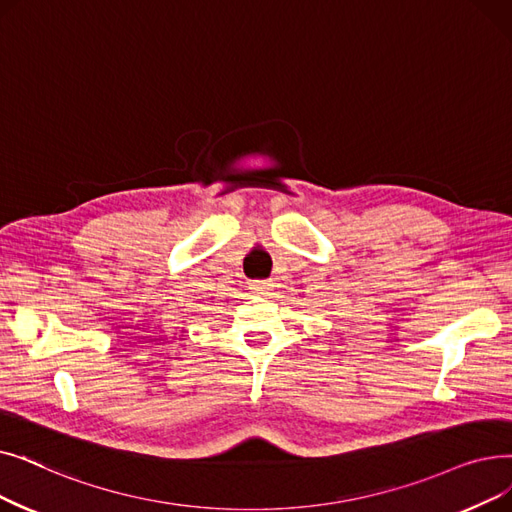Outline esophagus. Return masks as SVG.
I'll use <instances>...</instances> for the list:
<instances>
[{"label": "esophagus", "instance_id": "esophagus-1", "mask_svg": "<svg viewBox=\"0 0 512 512\" xmlns=\"http://www.w3.org/2000/svg\"><path fill=\"white\" fill-rule=\"evenodd\" d=\"M274 284L270 282V280H253L251 284H249V288L251 291L255 293V295H268V291L272 288Z\"/></svg>", "mask_w": 512, "mask_h": 512}]
</instances>
